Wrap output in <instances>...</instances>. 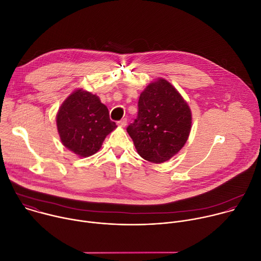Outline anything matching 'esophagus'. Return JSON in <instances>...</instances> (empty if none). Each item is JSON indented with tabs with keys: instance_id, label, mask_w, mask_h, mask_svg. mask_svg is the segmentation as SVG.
Segmentation results:
<instances>
[{
	"instance_id": "esophagus-1",
	"label": "esophagus",
	"mask_w": 261,
	"mask_h": 261,
	"mask_svg": "<svg viewBox=\"0 0 261 261\" xmlns=\"http://www.w3.org/2000/svg\"><path fill=\"white\" fill-rule=\"evenodd\" d=\"M118 125H119L120 127H122V128H125V127L127 126V120H126V119L121 120V121L118 123Z\"/></svg>"
}]
</instances>
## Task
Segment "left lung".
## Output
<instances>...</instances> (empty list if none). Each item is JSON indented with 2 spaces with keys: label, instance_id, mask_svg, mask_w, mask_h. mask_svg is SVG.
<instances>
[{
  "label": "left lung",
  "instance_id": "left-lung-1",
  "mask_svg": "<svg viewBox=\"0 0 261 261\" xmlns=\"http://www.w3.org/2000/svg\"><path fill=\"white\" fill-rule=\"evenodd\" d=\"M192 114L178 91L166 80L148 84L138 100V116L127 132L138 155L161 164L176 155L187 142Z\"/></svg>",
  "mask_w": 261,
  "mask_h": 261
}]
</instances>
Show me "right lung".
Listing matches in <instances>:
<instances>
[{
	"label": "right lung",
	"instance_id": "add662e5",
	"mask_svg": "<svg viewBox=\"0 0 261 261\" xmlns=\"http://www.w3.org/2000/svg\"><path fill=\"white\" fill-rule=\"evenodd\" d=\"M60 139L81 158L96 154L117 125L97 95L84 89L73 91L62 103L56 118Z\"/></svg>",
	"mask_w": 261,
	"mask_h": 261
}]
</instances>
